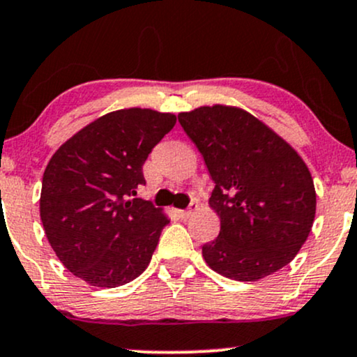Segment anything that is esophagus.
<instances>
[{"mask_svg":"<svg viewBox=\"0 0 357 357\" xmlns=\"http://www.w3.org/2000/svg\"><path fill=\"white\" fill-rule=\"evenodd\" d=\"M196 210H198V203L191 202L190 208H188V210H181V211H178V213H179V216H181L183 220H186V218H190V216H191L192 213H195Z\"/></svg>","mask_w":357,"mask_h":357,"instance_id":"obj_1","label":"esophagus"}]
</instances>
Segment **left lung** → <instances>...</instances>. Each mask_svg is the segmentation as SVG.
<instances>
[{
  "mask_svg": "<svg viewBox=\"0 0 357 357\" xmlns=\"http://www.w3.org/2000/svg\"><path fill=\"white\" fill-rule=\"evenodd\" d=\"M178 119L215 181L220 235L203 245L208 267L255 282L289 265L315 216L312 176L297 151L238 107H198Z\"/></svg>",
  "mask_w": 357,
  "mask_h": 357,
  "instance_id": "left-lung-1",
  "label": "left lung"
}]
</instances>
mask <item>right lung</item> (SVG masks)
Returning <instances> with one entry per match:
<instances>
[{
  "label": "right lung",
  "instance_id": "right-lung-1",
  "mask_svg": "<svg viewBox=\"0 0 357 357\" xmlns=\"http://www.w3.org/2000/svg\"><path fill=\"white\" fill-rule=\"evenodd\" d=\"M174 114L122 109L61 144L43 173L40 218L61 264L93 287L124 285L149 265L169 223L136 196L142 166L173 129Z\"/></svg>",
  "mask_w": 357,
  "mask_h": 357
}]
</instances>
